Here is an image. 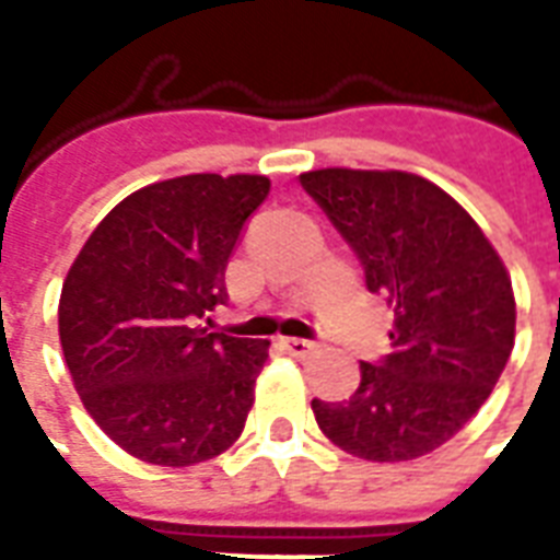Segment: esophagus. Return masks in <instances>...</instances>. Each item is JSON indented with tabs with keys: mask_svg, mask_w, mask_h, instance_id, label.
Masks as SVG:
<instances>
[{
	"mask_svg": "<svg viewBox=\"0 0 560 560\" xmlns=\"http://www.w3.org/2000/svg\"><path fill=\"white\" fill-rule=\"evenodd\" d=\"M281 346H284V351H290L293 358H305V354H311V351L316 349L314 340H302V337H288V340H281Z\"/></svg>",
	"mask_w": 560,
	"mask_h": 560,
	"instance_id": "1",
	"label": "esophagus"
}]
</instances>
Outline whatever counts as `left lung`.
<instances>
[{
  "mask_svg": "<svg viewBox=\"0 0 560 560\" xmlns=\"http://www.w3.org/2000/svg\"><path fill=\"white\" fill-rule=\"evenodd\" d=\"M395 311L392 351L360 363L346 400H311L337 447L409 462L451 442L486 404L514 349V293L477 220L407 171L323 168L299 177Z\"/></svg>",
  "mask_w": 560,
  "mask_h": 560,
  "instance_id": "obj_1",
  "label": "left lung"
}]
</instances>
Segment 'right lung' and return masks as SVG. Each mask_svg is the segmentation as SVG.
Instances as JSON below:
<instances>
[{
  "mask_svg": "<svg viewBox=\"0 0 560 560\" xmlns=\"http://www.w3.org/2000/svg\"><path fill=\"white\" fill-rule=\"evenodd\" d=\"M267 194L258 174L139 188L101 220L66 276V366L95 424L136 459L186 468L244 430L270 340L209 331L202 319L226 305L229 255Z\"/></svg>",
  "mask_w": 560,
  "mask_h": 560,
  "instance_id": "obj_1",
  "label": "right lung"
}]
</instances>
